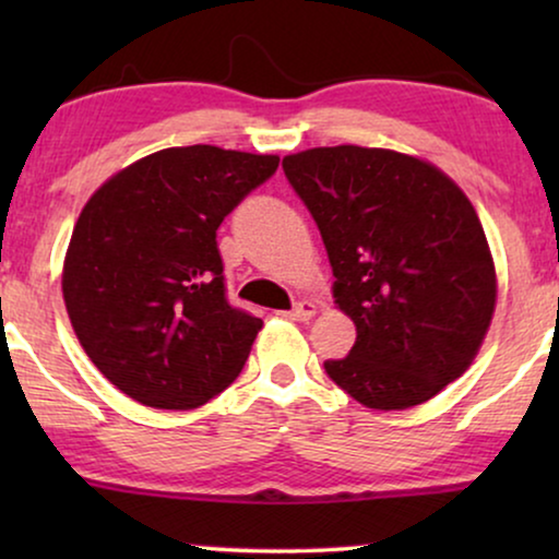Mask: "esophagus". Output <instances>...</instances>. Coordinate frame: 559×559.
Segmentation results:
<instances>
[{"instance_id": "1", "label": "esophagus", "mask_w": 559, "mask_h": 559, "mask_svg": "<svg viewBox=\"0 0 559 559\" xmlns=\"http://www.w3.org/2000/svg\"><path fill=\"white\" fill-rule=\"evenodd\" d=\"M316 310H318V305H316V302H310V300H302V302H297L293 310L282 312V316L289 318V320H310L312 316H316Z\"/></svg>"}]
</instances>
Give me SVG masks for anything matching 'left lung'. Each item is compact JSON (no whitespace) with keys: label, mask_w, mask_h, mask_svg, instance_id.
Masks as SVG:
<instances>
[{"label":"left lung","mask_w":559,"mask_h":559,"mask_svg":"<svg viewBox=\"0 0 559 559\" xmlns=\"http://www.w3.org/2000/svg\"><path fill=\"white\" fill-rule=\"evenodd\" d=\"M333 266L356 343L325 373L371 409L432 400L476 358L496 308L484 226L445 173L394 150L316 147L282 159Z\"/></svg>","instance_id":"8db88e82"}]
</instances>
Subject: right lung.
Wrapping results in <instances>:
<instances>
[{
	"instance_id": "add662e5",
	"label": "right lung",
	"mask_w": 559,
	"mask_h": 559,
	"mask_svg": "<svg viewBox=\"0 0 559 559\" xmlns=\"http://www.w3.org/2000/svg\"><path fill=\"white\" fill-rule=\"evenodd\" d=\"M277 165L211 144L159 150L83 205L66 310L96 369L134 402L195 409L241 373L262 320L226 300L216 231Z\"/></svg>"
}]
</instances>
